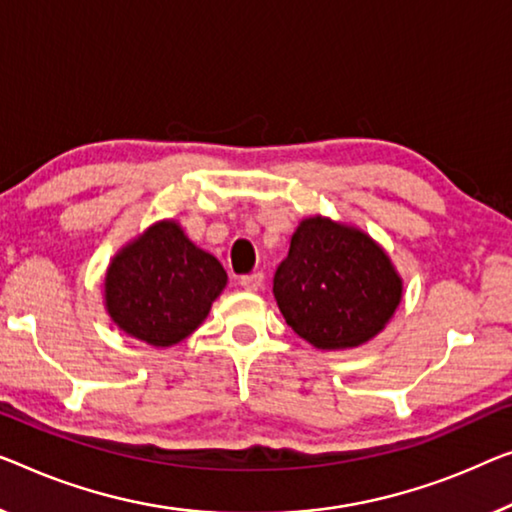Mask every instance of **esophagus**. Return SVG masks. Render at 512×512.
Segmentation results:
<instances>
[{
  "label": "esophagus",
  "mask_w": 512,
  "mask_h": 512,
  "mask_svg": "<svg viewBox=\"0 0 512 512\" xmlns=\"http://www.w3.org/2000/svg\"><path fill=\"white\" fill-rule=\"evenodd\" d=\"M241 287L248 289V292H257L259 287H262L264 282V273L262 271H255V273H248V276H241Z\"/></svg>",
  "instance_id": "34e87169"
}]
</instances>
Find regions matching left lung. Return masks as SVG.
Masks as SVG:
<instances>
[{
  "label": "left lung",
  "mask_w": 512,
  "mask_h": 512,
  "mask_svg": "<svg viewBox=\"0 0 512 512\" xmlns=\"http://www.w3.org/2000/svg\"><path fill=\"white\" fill-rule=\"evenodd\" d=\"M285 322L312 347L354 349L384 331L402 301V278L358 227L303 218L273 276Z\"/></svg>",
  "instance_id": "1"
}]
</instances>
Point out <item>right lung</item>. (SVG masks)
I'll use <instances>...</instances> for the list:
<instances>
[{"label":"right lung","instance_id":"obj_1","mask_svg":"<svg viewBox=\"0 0 512 512\" xmlns=\"http://www.w3.org/2000/svg\"><path fill=\"white\" fill-rule=\"evenodd\" d=\"M103 285L105 310L121 331L172 347L207 319L227 273L177 220H160L112 257Z\"/></svg>","mask_w":512,"mask_h":512}]
</instances>
